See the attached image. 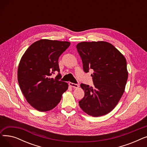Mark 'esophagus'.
<instances>
[{
	"label": "esophagus",
	"mask_w": 147,
	"mask_h": 147,
	"mask_svg": "<svg viewBox=\"0 0 147 147\" xmlns=\"http://www.w3.org/2000/svg\"><path fill=\"white\" fill-rule=\"evenodd\" d=\"M69 86H71L73 88H79V84H75V83H71V82H69Z\"/></svg>",
	"instance_id": "esophagus-1"
}]
</instances>
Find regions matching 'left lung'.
<instances>
[{"label":"left lung","mask_w":147,"mask_h":147,"mask_svg":"<svg viewBox=\"0 0 147 147\" xmlns=\"http://www.w3.org/2000/svg\"><path fill=\"white\" fill-rule=\"evenodd\" d=\"M85 73L91 74L94 86L82 83L84 96L79 102L80 107L93 117L111 112L119 102L128 78L126 59L111 43L83 42L76 46Z\"/></svg>","instance_id":"obj_1"}]
</instances>
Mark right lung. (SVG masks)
<instances>
[{
  "label": "right lung",
  "mask_w": 147,
  "mask_h": 147,
  "mask_svg": "<svg viewBox=\"0 0 147 147\" xmlns=\"http://www.w3.org/2000/svg\"><path fill=\"white\" fill-rule=\"evenodd\" d=\"M70 45L66 41L41 39L31 45L21 57L18 68V81L27 101L40 112L54 109L60 102L68 83L60 81L58 59Z\"/></svg>",
  "instance_id": "1"
}]
</instances>
